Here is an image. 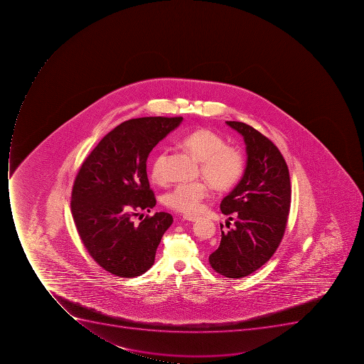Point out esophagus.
<instances>
[{
  "instance_id": "esophagus-1",
  "label": "esophagus",
  "mask_w": 364,
  "mask_h": 364,
  "mask_svg": "<svg viewBox=\"0 0 364 364\" xmlns=\"http://www.w3.org/2000/svg\"><path fill=\"white\" fill-rule=\"evenodd\" d=\"M184 220H191V222H195V220H198L197 216H193V215H184Z\"/></svg>"
}]
</instances>
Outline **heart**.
<instances>
[{
	"label": "heart",
	"mask_w": 364,
	"mask_h": 364,
	"mask_svg": "<svg viewBox=\"0 0 364 364\" xmlns=\"http://www.w3.org/2000/svg\"><path fill=\"white\" fill-rule=\"evenodd\" d=\"M180 144L190 155L200 161L203 178L218 191H225L240 180L244 173L245 158L240 150L226 146L220 134L212 129H199L181 139ZM166 151L158 152L150 165L152 180L161 182L165 178L164 164ZM209 195V186L203 181L193 183H178L164 196V203L175 212L196 214L201 203Z\"/></svg>",
	"instance_id": "b5f03b06"
}]
</instances>
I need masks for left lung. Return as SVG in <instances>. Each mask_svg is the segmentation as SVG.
I'll return each instance as SVG.
<instances>
[{
    "label": "left lung",
    "instance_id": "left-lung-1",
    "mask_svg": "<svg viewBox=\"0 0 364 364\" xmlns=\"http://www.w3.org/2000/svg\"><path fill=\"white\" fill-rule=\"evenodd\" d=\"M226 124L244 136L247 165L244 176L220 203L222 213L235 218V226L224 232L220 225V247L209 255V264L226 278L240 279L263 267L280 245L291 188L289 169L272 141L241 122Z\"/></svg>",
    "mask_w": 364,
    "mask_h": 364
}]
</instances>
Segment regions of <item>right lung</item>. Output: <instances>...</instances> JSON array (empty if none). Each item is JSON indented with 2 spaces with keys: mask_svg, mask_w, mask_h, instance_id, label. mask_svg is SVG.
<instances>
[{
  "mask_svg": "<svg viewBox=\"0 0 364 364\" xmlns=\"http://www.w3.org/2000/svg\"><path fill=\"white\" fill-rule=\"evenodd\" d=\"M182 117L127 120L97 144L78 171L73 186L72 214L80 240L102 269L120 278L144 274L155 263L172 215H146L156 198L146 175V159Z\"/></svg>",
  "mask_w": 364,
  "mask_h": 364,
  "instance_id": "obj_1",
  "label": "right lung"
}]
</instances>
